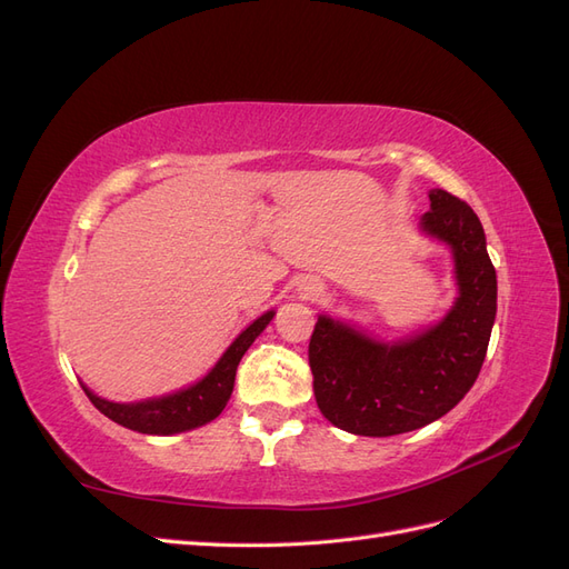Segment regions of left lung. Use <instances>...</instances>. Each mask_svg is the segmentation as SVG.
<instances>
[{
  "label": "left lung",
  "mask_w": 569,
  "mask_h": 569,
  "mask_svg": "<svg viewBox=\"0 0 569 569\" xmlns=\"http://www.w3.org/2000/svg\"><path fill=\"white\" fill-rule=\"evenodd\" d=\"M420 228L453 251L458 299L435 327L375 341L320 316L308 343L313 391L322 416L363 437L412 432L446 416L475 385L496 320V270L485 228L468 203L446 189L429 192Z\"/></svg>",
  "instance_id": "left-lung-1"
}]
</instances>
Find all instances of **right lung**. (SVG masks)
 <instances>
[{
    "label": "right lung",
    "mask_w": 569,
    "mask_h": 569,
    "mask_svg": "<svg viewBox=\"0 0 569 569\" xmlns=\"http://www.w3.org/2000/svg\"><path fill=\"white\" fill-rule=\"evenodd\" d=\"M272 316L274 311H268L258 320H253L247 330L230 343L228 351L220 356L213 370L206 375L203 380H199L197 385L187 389H180L176 393L159 396V399L137 401V403H113L92 393L84 385L82 389L99 412H104L109 420L118 425L134 429V432L166 437V435H178V432H187V429L201 427L206 422L216 420L222 412V408L228 406L239 360H242L253 339L266 330V325L272 320Z\"/></svg>",
    "instance_id": "add662e5"
}]
</instances>
